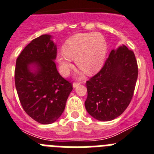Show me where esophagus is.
<instances>
[{
  "mask_svg": "<svg viewBox=\"0 0 154 154\" xmlns=\"http://www.w3.org/2000/svg\"><path fill=\"white\" fill-rule=\"evenodd\" d=\"M81 85L80 83H73V88H77V87L79 86V85Z\"/></svg>",
  "mask_w": 154,
  "mask_h": 154,
  "instance_id": "esophagus-1",
  "label": "esophagus"
}]
</instances>
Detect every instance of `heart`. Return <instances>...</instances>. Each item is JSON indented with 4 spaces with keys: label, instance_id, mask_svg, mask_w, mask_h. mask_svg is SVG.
I'll list each match as a JSON object with an SVG mask.
<instances>
[{
    "label": "heart",
    "instance_id": "heart-1",
    "mask_svg": "<svg viewBox=\"0 0 154 154\" xmlns=\"http://www.w3.org/2000/svg\"><path fill=\"white\" fill-rule=\"evenodd\" d=\"M108 45L100 33H78L72 35L63 45V52L57 55V62L63 75H66L73 66L72 59L77 66L87 74L99 71L105 62Z\"/></svg>",
    "mask_w": 154,
    "mask_h": 154
}]
</instances>
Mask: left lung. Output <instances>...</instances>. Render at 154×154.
Masks as SVG:
<instances>
[{"instance_id": "8db88e82", "label": "left lung", "mask_w": 154, "mask_h": 154, "mask_svg": "<svg viewBox=\"0 0 154 154\" xmlns=\"http://www.w3.org/2000/svg\"><path fill=\"white\" fill-rule=\"evenodd\" d=\"M137 77L134 53L125 45L112 49L102 69L86 82L88 114L103 122L119 117L132 100Z\"/></svg>"}]
</instances>
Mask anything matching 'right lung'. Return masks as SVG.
Here are the masks:
<instances>
[{
    "mask_svg": "<svg viewBox=\"0 0 154 154\" xmlns=\"http://www.w3.org/2000/svg\"><path fill=\"white\" fill-rule=\"evenodd\" d=\"M57 45L50 35L33 39L16 60L15 87L25 112L38 123L47 125L63 114L71 83L57 71Z\"/></svg>",
    "mask_w": 154,
    "mask_h": 154,
    "instance_id": "add662e5",
    "label": "right lung"
}]
</instances>
